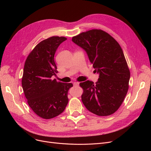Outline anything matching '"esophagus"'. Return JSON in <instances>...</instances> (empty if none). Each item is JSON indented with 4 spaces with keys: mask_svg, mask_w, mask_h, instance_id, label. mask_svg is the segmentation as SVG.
I'll return each instance as SVG.
<instances>
[{
    "mask_svg": "<svg viewBox=\"0 0 151 151\" xmlns=\"http://www.w3.org/2000/svg\"><path fill=\"white\" fill-rule=\"evenodd\" d=\"M79 83L78 82H74V86H79Z\"/></svg>",
    "mask_w": 151,
    "mask_h": 151,
    "instance_id": "1",
    "label": "esophagus"
}]
</instances>
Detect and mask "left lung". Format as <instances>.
Returning a JSON list of instances; mask_svg holds the SVG:
<instances>
[{"instance_id": "obj_1", "label": "left lung", "mask_w": 151, "mask_h": 151, "mask_svg": "<svg viewBox=\"0 0 151 151\" xmlns=\"http://www.w3.org/2000/svg\"><path fill=\"white\" fill-rule=\"evenodd\" d=\"M72 40L85 50L94 71L99 74L95 84L90 81L80 83L84 90L82 101L95 115H111L125 99L130 77L120 45L101 29L83 32L72 37Z\"/></svg>"}]
</instances>
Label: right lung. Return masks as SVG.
Returning a JSON list of instances; mask_svg holds the SVG:
<instances>
[{"label": "right lung", "mask_w": 151, "mask_h": 151, "mask_svg": "<svg viewBox=\"0 0 151 151\" xmlns=\"http://www.w3.org/2000/svg\"><path fill=\"white\" fill-rule=\"evenodd\" d=\"M66 38L52 36L42 41L27 57L22 87L29 106L36 115L50 119L61 114L68 102L72 83L57 82L52 77L57 72L54 61L56 50Z\"/></svg>", "instance_id": "1"}]
</instances>
